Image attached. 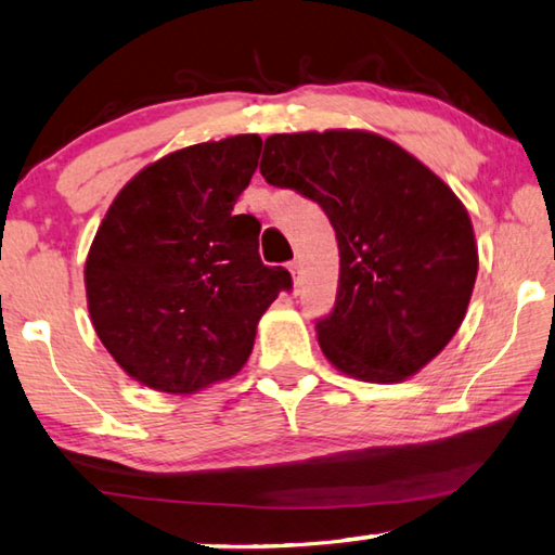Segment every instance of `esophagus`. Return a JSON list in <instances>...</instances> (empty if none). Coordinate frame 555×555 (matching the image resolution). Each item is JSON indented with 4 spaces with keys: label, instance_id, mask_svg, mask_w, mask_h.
<instances>
[{
    "label": "esophagus",
    "instance_id": "esophagus-1",
    "mask_svg": "<svg viewBox=\"0 0 555 555\" xmlns=\"http://www.w3.org/2000/svg\"><path fill=\"white\" fill-rule=\"evenodd\" d=\"M288 271H291V279H294V288L298 291V286H300V274H304V271H300V261H291Z\"/></svg>",
    "mask_w": 555,
    "mask_h": 555
}]
</instances>
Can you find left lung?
<instances>
[{
	"label": "left lung",
	"mask_w": 555,
	"mask_h": 555,
	"mask_svg": "<svg viewBox=\"0 0 555 555\" xmlns=\"http://www.w3.org/2000/svg\"><path fill=\"white\" fill-rule=\"evenodd\" d=\"M259 171L315 201L335 230V308L315 325L333 367L372 384L424 370L457 333L477 279L473 222L450 185L364 129L269 137Z\"/></svg>",
	"instance_id": "obj_1"
}]
</instances>
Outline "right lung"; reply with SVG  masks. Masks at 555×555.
<instances>
[{
    "instance_id": "1",
    "label": "right lung",
    "mask_w": 555,
    "mask_h": 555,
    "mask_svg": "<svg viewBox=\"0 0 555 555\" xmlns=\"http://www.w3.org/2000/svg\"><path fill=\"white\" fill-rule=\"evenodd\" d=\"M261 139L178 149L112 201L86 259L92 327L131 379L195 393L237 374L284 267L259 259V220L232 215L257 171Z\"/></svg>"
}]
</instances>
